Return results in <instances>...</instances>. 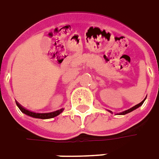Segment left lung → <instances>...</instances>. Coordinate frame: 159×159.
Segmentation results:
<instances>
[{"label": "left lung", "mask_w": 159, "mask_h": 159, "mask_svg": "<svg viewBox=\"0 0 159 159\" xmlns=\"http://www.w3.org/2000/svg\"><path fill=\"white\" fill-rule=\"evenodd\" d=\"M144 101H145V100H143L142 102H140V103H138V104H136L135 106L132 107L131 109H129V110H125V111H123V112H121V113H120V115H126V114H128V113H129V112H131V111H133V110H135V109H137V108H139V106H141V105H142V104H143V103H144Z\"/></svg>", "instance_id": "left-lung-1"}]
</instances>
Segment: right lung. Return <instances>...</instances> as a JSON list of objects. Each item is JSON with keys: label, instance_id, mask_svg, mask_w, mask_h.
Returning a JSON list of instances; mask_svg holds the SVG:
<instances>
[{"label": "right lung", "instance_id": "right-lung-1", "mask_svg": "<svg viewBox=\"0 0 159 159\" xmlns=\"http://www.w3.org/2000/svg\"><path fill=\"white\" fill-rule=\"evenodd\" d=\"M16 104L19 107V109L21 110V112H23L24 114H25L27 116H32V117L40 118V119H49V118H53L56 116H58L59 114H61L63 111V109H61L59 110H56V111H54V112H49V113H36V112H33V111H31V110L24 108L18 102L16 103Z\"/></svg>", "mask_w": 159, "mask_h": 159}]
</instances>
